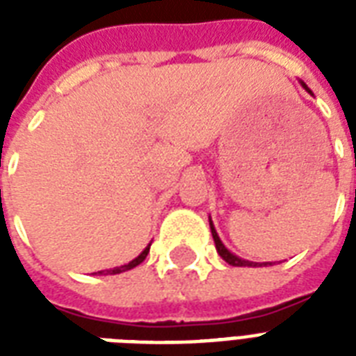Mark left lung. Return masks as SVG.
<instances>
[{"label":"left lung","instance_id":"8db88e82","mask_svg":"<svg viewBox=\"0 0 356 356\" xmlns=\"http://www.w3.org/2000/svg\"><path fill=\"white\" fill-rule=\"evenodd\" d=\"M301 86H303L305 90L309 92V94H312L309 86L305 85L303 81H301ZM209 223H211V233H212V238H214V243H216V251H218V253H220V257H222V259L225 260V262H227V264H231V266H268V264H270L271 266V262H262V264H260V262H251V260H243V259H240V257H236V254H234V253H231V251H229V249L225 248V245H223V243H222V240H220V236H218L216 229H214V225H212L211 220H209Z\"/></svg>","mask_w":356,"mask_h":356}]
</instances>
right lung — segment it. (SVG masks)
Listing matches in <instances>:
<instances>
[{"label":"right lung","mask_w":356,"mask_h":356,"mask_svg":"<svg viewBox=\"0 0 356 356\" xmlns=\"http://www.w3.org/2000/svg\"><path fill=\"white\" fill-rule=\"evenodd\" d=\"M149 245L151 243H147V248L142 251V253L136 257L134 260H131L129 264H123L120 266V268H113V270H105V271H97V273H102V275H116V273H122V271H127V270H133V268H136V266L140 264V262H144V259L147 257V253H149Z\"/></svg>","instance_id":"1"}]
</instances>
